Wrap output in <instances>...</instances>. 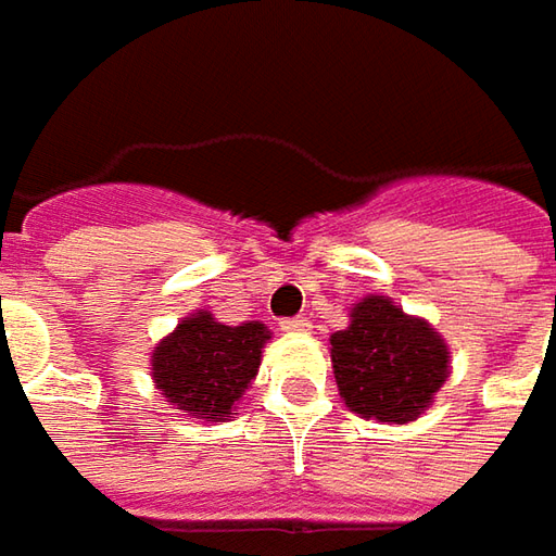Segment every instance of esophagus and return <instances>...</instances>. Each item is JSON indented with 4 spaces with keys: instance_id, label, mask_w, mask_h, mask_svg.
<instances>
[{
    "instance_id": "obj_1",
    "label": "esophagus",
    "mask_w": 556,
    "mask_h": 556,
    "mask_svg": "<svg viewBox=\"0 0 556 556\" xmlns=\"http://www.w3.org/2000/svg\"><path fill=\"white\" fill-rule=\"evenodd\" d=\"M282 329L286 332H307L311 329V319L307 316H289V319H282Z\"/></svg>"
}]
</instances>
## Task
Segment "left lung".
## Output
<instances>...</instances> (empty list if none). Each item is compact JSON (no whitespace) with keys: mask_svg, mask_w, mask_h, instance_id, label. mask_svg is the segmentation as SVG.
I'll return each instance as SVG.
<instances>
[{"mask_svg":"<svg viewBox=\"0 0 556 556\" xmlns=\"http://www.w3.org/2000/svg\"><path fill=\"white\" fill-rule=\"evenodd\" d=\"M336 384L363 418L406 425L433 403L450 378V348L431 323L403 314L388 295L351 307V326L329 338Z\"/></svg>","mask_w":556,"mask_h":556,"instance_id":"left-lung-1","label":"left lung"}]
</instances>
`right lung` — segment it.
I'll return each mask as SVG.
<instances>
[{"label":"right lung","mask_w":556,"mask_h":556,"mask_svg":"<svg viewBox=\"0 0 556 556\" xmlns=\"http://www.w3.org/2000/svg\"><path fill=\"white\" fill-rule=\"evenodd\" d=\"M267 341L270 332L258 319L224 326L208 311H197L156 344L150 359L153 384L175 409L205 421H230L258 375Z\"/></svg>","instance_id":"obj_1"}]
</instances>
